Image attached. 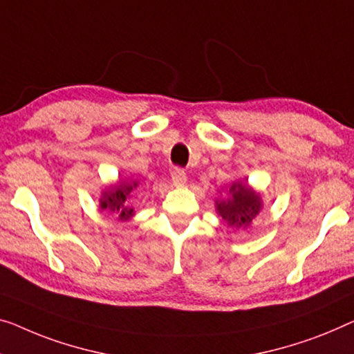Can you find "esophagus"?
Here are the masks:
<instances>
[{"label": "esophagus", "mask_w": 354, "mask_h": 354, "mask_svg": "<svg viewBox=\"0 0 354 354\" xmlns=\"http://www.w3.org/2000/svg\"><path fill=\"white\" fill-rule=\"evenodd\" d=\"M171 181H173V184H175V186H184V184H186V181H187V175H186V171L183 170V168H173L171 170Z\"/></svg>", "instance_id": "obj_1"}]
</instances>
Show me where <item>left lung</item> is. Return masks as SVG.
Instances as JSON below:
<instances>
[{
	"mask_svg": "<svg viewBox=\"0 0 354 354\" xmlns=\"http://www.w3.org/2000/svg\"><path fill=\"white\" fill-rule=\"evenodd\" d=\"M216 209L232 227H248L262 209V200L246 181H236L229 189V198L216 202Z\"/></svg>",
	"mask_w": 354,
	"mask_h": 354,
	"instance_id": "1",
	"label": "left lung"
}]
</instances>
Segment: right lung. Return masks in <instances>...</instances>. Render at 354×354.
I'll use <instances>...</instances> for the list:
<instances>
[{"label": "right lung", "mask_w": 354, "mask_h": 354, "mask_svg": "<svg viewBox=\"0 0 354 354\" xmlns=\"http://www.w3.org/2000/svg\"><path fill=\"white\" fill-rule=\"evenodd\" d=\"M136 186H138V181L120 179L115 186H111L106 191H103L102 198H100V207H102V209L118 213L120 221H129L135 214V211L131 207H127L125 202Z\"/></svg>", "instance_id": "right-lung-1"}]
</instances>
